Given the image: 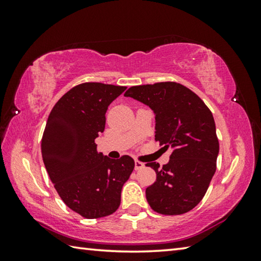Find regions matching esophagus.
Returning <instances> with one entry per match:
<instances>
[{
	"instance_id": "34e87169",
	"label": "esophagus",
	"mask_w": 261,
	"mask_h": 261,
	"mask_svg": "<svg viewBox=\"0 0 261 261\" xmlns=\"http://www.w3.org/2000/svg\"><path fill=\"white\" fill-rule=\"evenodd\" d=\"M145 167V165L143 162H140V161H138V160H136L135 161V169L136 170H140V169H143V168Z\"/></svg>"
}]
</instances>
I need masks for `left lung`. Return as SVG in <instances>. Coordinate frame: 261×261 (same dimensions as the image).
I'll list each match as a JSON object with an SVG mask.
<instances>
[{"label":"left lung","mask_w":261,"mask_h":261,"mask_svg":"<svg viewBox=\"0 0 261 261\" xmlns=\"http://www.w3.org/2000/svg\"><path fill=\"white\" fill-rule=\"evenodd\" d=\"M124 95L152 108L155 140L174 149L167 165L146 163L156 173L146 189L149 206L163 215L187 213L204 198L216 170L219 139L213 114L194 92L175 82L132 86Z\"/></svg>","instance_id":"8db88e82"}]
</instances>
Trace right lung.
<instances>
[{"label":"right lung","instance_id":"obj_1","mask_svg":"<svg viewBox=\"0 0 261 261\" xmlns=\"http://www.w3.org/2000/svg\"><path fill=\"white\" fill-rule=\"evenodd\" d=\"M125 86L83 83L57 101L48 116L41 153L54 188L69 208L98 219L120 207L121 191L134 171L129 155L113 160L96 149L108 106Z\"/></svg>","mask_w":261,"mask_h":261}]
</instances>
